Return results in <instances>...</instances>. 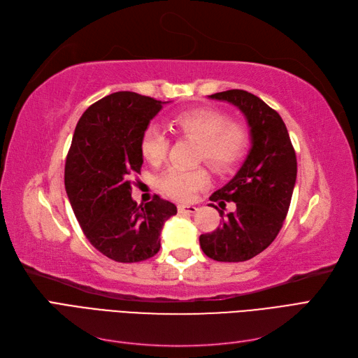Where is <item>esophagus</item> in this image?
Returning a JSON list of instances; mask_svg holds the SVG:
<instances>
[{"instance_id": "1", "label": "esophagus", "mask_w": 358, "mask_h": 358, "mask_svg": "<svg viewBox=\"0 0 358 358\" xmlns=\"http://www.w3.org/2000/svg\"><path fill=\"white\" fill-rule=\"evenodd\" d=\"M178 210H179L180 213H185V212H188V213H196V212L199 210V208H197V206H194V204H179V206H178Z\"/></svg>"}]
</instances>
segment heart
<instances>
[{"instance_id": "b5f03b06", "label": "heart", "mask_w": 358, "mask_h": 358, "mask_svg": "<svg viewBox=\"0 0 358 358\" xmlns=\"http://www.w3.org/2000/svg\"><path fill=\"white\" fill-rule=\"evenodd\" d=\"M171 127L180 136L197 140V161H206L220 171L236 166L249 143V134L243 124L233 122L227 113L208 107L176 113L171 117ZM169 148L170 138L164 128L150 124L140 142L145 159L150 164H159L167 157ZM209 182V173L203 167H171L159 178L158 185L167 196L187 201L208 187Z\"/></svg>"}]
</instances>
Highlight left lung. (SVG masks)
I'll return each mask as SVG.
<instances>
[{
  "label": "left lung",
  "instance_id": "1",
  "mask_svg": "<svg viewBox=\"0 0 358 358\" xmlns=\"http://www.w3.org/2000/svg\"><path fill=\"white\" fill-rule=\"evenodd\" d=\"M209 99L230 103L245 115L251 149L234 178L210 196V201H234L236 210L225 218L220 210L222 224L201 234L200 246L216 262H246L263 252L282 229L297 178L296 152L282 117L257 95L230 90Z\"/></svg>",
  "mask_w": 358,
  "mask_h": 358
}]
</instances>
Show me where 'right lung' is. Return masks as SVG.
I'll return each mask as SVG.
<instances>
[{"label": "right lung", "instance_id": "add662e5", "mask_svg": "<svg viewBox=\"0 0 358 358\" xmlns=\"http://www.w3.org/2000/svg\"><path fill=\"white\" fill-rule=\"evenodd\" d=\"M164 101L129 91L90 106L76 125L66 161V191L83 234L117 263H138L161 246L162 225L176 206L154 196L131 199V176L143 164L140 142Z\"/></svg>", "mask_w": 358, "mask_h": 358}]
</instances>
